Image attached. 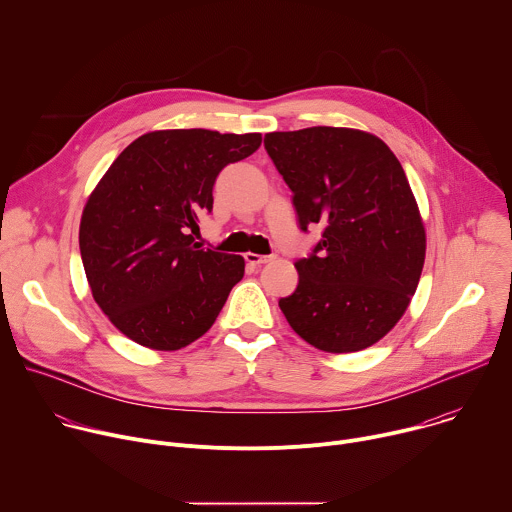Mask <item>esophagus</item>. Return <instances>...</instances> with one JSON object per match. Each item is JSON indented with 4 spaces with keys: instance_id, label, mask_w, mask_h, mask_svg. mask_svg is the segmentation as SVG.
I'll use <instances>...</instances> for the list:
<instances>
[{
    "instance_id": "obj_1",
    "label": "esophagus",
    "mask_w": 512,
    "mask_h": 512,
    "mask_svg": "<svg viewBox=\"0 0 512 512\" xmlns=\"http://www.w3.org/2000/svg\"><path fill=\"white\" fill-rule=\"evenodd\" d=\"M273 257H267V255H257V253H245V261L249 265H263V263H269Z\"/></svg>"
}]
</instances>
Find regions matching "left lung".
Here are the masks:
<instances>
[{"label":"left lung","instance_id":"8db88e82","mask_svg":"<svg viewBox=\"0 0 512 512\" xmlns=\"http://www.w3.org/2000/svg\"><path fill=\"white\" fill-rule=\"evenodd\" d=\"M265 150L294 192L300 229L322 239L291 296L279 300L289 326L324 352L379 342L405 314L425 261V227L409 180L373 133L308 127L265 135Z\"/></svg>","mask_w":512,"mask_h":512}]
</instances>
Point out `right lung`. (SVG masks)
Here are the masks:
<instances>
[{
    "label": "right lung",
    "instance_id": "right-lung-1",
    "mask_svg": "<svg viewBox=\"0 0 512 512\" xmlns=\"http://www.w3.org/2000/svg\"><path fill=\"white\" fill-rule=\"evenodd\" d=\"M261 133L160 129L131 141L91 192L79 229L97 306L133 342L180 350L210 330L243 279L241 255L198 249L225 166L249 158Z\"/></svg>",
    "mask_w": 512,
    "mask_h": 512
}]
</instances>
